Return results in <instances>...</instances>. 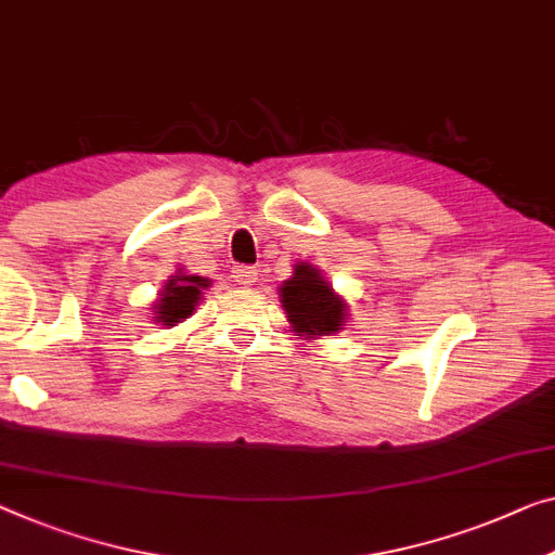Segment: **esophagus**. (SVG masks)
Instances as JSON below:
<instances>
[{
	"mask_svg": "<svg viewBox=\"0 0 555 555\" xmlns=\"http://www.w3.org/2000/svg\"><path fill=\"white\" fill-rule=\"evenodd\" d=\"M231 276H234L242 286H251L256 276H259V271H256V267H236L231 271Z\"/></svg>",
	"mask_w": 555,
	"mask_h": 555,
	"instance_id": "obj_1",
	"label": "esophagus"
}]
</instances>
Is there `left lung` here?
<instances>
[{
	"label": "left lung",
	"mask_w": 555,
	"mask_h": 555,
	"mask_svg": "<svg viewBox=\"0 0 555 555\" xmlns=\"http://www.w3.org/2000/svg\"><path fill=\"white\" fill-rule=\"evenodd\" d=\"M281 304L299 334L324 336L344 326L346 304L309 263L294 267V276L281 286Z\"/></svg>",
	"instance_id": "obj_1"
}]
</instances>
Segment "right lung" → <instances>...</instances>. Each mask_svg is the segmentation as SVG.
Instances as JSON below:
<instances>
[{
	"label": "right lung",
	"instance_id": "1",
	"mask_svg": "<svg viewBox=\"0 0 555 555\" xmlns=\"http://www.w3.org/2000/svg\"><path fill=\"white\" fill-rule=\"evenodd\" d=\"M206 286V279L202 276H171L169 284L164 286L162 299L156 301V321L164 326L179 324L181 319L192 317L194 306L202 299V288Z\"/></svg>",
	"mask_w": 555,
	"mask_h": 555
}]
</instances>
